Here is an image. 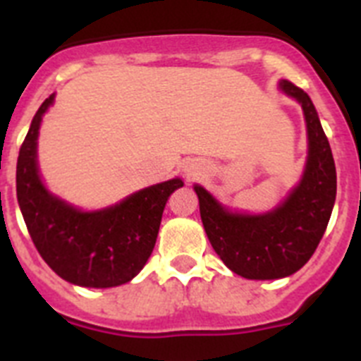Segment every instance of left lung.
<instances>
[{
    "label": "left lung",
    "instance_id": "1",
    "mask_svg": "<svg viewBox=\"0 0 361 361\" xmlns=\"http://www.w3.org/2000/svg\"><path fill=\"white\" fill-rule=\"evenodd\" d=\"M280 88L304 108L309 157L302 183L282 206L266 215L226 212L208 191L195 186L204 229L222 262L250 280L283 279L312 257L324 237L336 199V168L311 99L291 81Z\"/></svg>",
    "mask_w": 361,
    "mask_h": 361
}]
</instances>
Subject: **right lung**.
Masks as SVG:
<instances>
[{"label": "right lung", "instance_id": "right-lung-1", "mask_svg": "<svg viewBox=\"0 0 361 361\" xmlns=\"http://www.w3.org/2000/svg\"><path fill=\"white\" fill-rule=\"evenodd\" d=\"M52 101L54 95L44 99L19 148V208L36 250L61 279L82 288H116L130 282L148 262L166 200L183 180L155 184L94 213L79 212L56 199L41 183L36 162L41 117Z\"/></svg>", "mask_w": 361, "mask_h": 361}]
</instances>
